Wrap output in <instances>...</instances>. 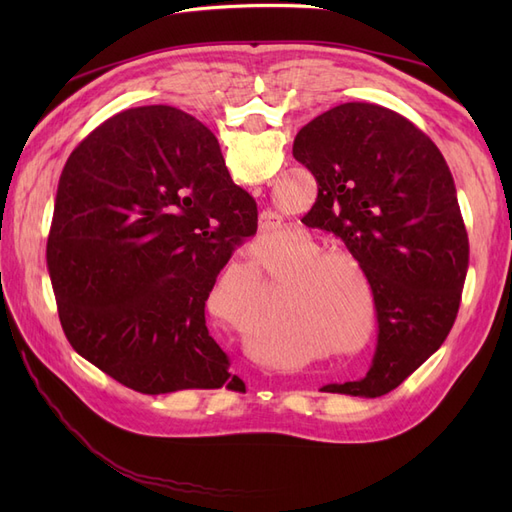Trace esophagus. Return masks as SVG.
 Segmentation results:
<instances>
[{
  "mask_svg": "<svg viewBox=\"0 0 512 512\" xmlns=\"http://www.w3.org/2000/svg\"><path fill=\"white\" fill-rule=\"evenodd\" d=\"M277 224H280V215L273 213V211H262L260 213V230H273Z\"/></svg>",
  "mask_w": 512,
  "mask_h": 512,
  "instance_id": "obj_1",
  "label": "esophagus"
}]
</instances>
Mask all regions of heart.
Returning a JSON list of instances; mask_svg holds the SVG:
<instances>
[{
	"label": "heart",
	"mask_w": 512,
	"mask_h": 512,
	"mask_svg": "<svg viewBox=\"0 0 512 512\" xmlns=\"http://www.w3.org/2000/svg\"><path fill=\"white\" fill-rule=\"evenodd\" d=\"M329 256H318L307 260L299 269V277H305L303 282L292 284L288 303H297L307 316H312L314 320H322L327 327L331 329V335H350L354 331V320L342 316V312H335L337 309V299H339V288L333 280ZM247 277V286H254L258 280V269L256 265H250L245 269Z\"/></svg>",
	"instance_id": "obj_1"
}]
</instances>
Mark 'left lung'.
I'll return each mask as SVG.
<instances>
[{"mask_svg": "<svg viewBox=\"0 0 512 512\" xmlns=\"http://www.w3.org/2000/svg\"><path fill=\"white\" fill-rule=\"evenodd\" d=\"M318 181L303 224L335 232L374 292L378 344L367 376L320 391L380 397L446 339L468 271V232L440 149L391 108L346 102L294 138Z\"/></svg>", "mask_w": 512, "mask_h": 512, "instance_id": "1", "label": "left lung"}]
</instances>
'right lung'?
Masks as SVG:
<instances>
[{
  "instance_id": "1",
  "label": "right lung",
  "mask_w": 512,
  "mask_h": 512,
  "mask_svg": "<svg viewBox=\"0 0 512 512\" xmlns=\"http://www.w3.org/2000/svg\"><path fill=\"white\" fill-rule=\"evenodd\" d=\"M256 222V200L196 117L151 104L106 119L70 153L46 245L68 342L145 395L245 391L205 301Z\"/></svg>"
}]
</instances>
